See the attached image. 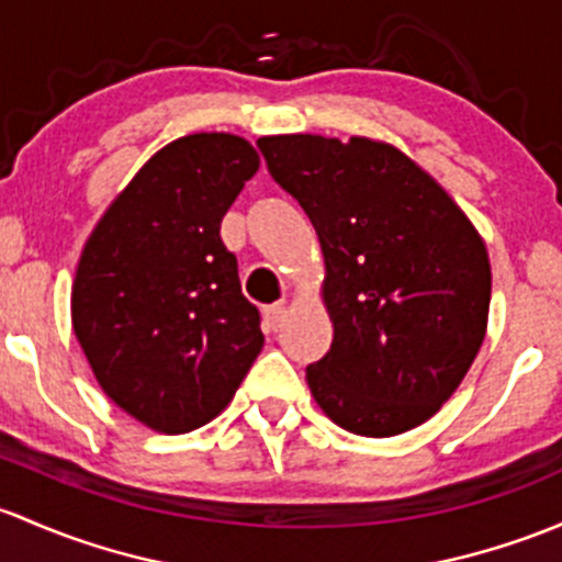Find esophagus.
<instances>
[{"mask_svg":"<svg viewBox=\"0 0 562 562\" xmlns=\"http://www.w3.org/2000/svg\"><path fill=\"white\" fill-rule=\"evenodd\" d=\"M266 326H269L271 330H277V328H282V323H285V317H288V310H285V304H271V306H266Z\"/></svg>","mask_w":562,"mask_h":562,"instance_id":"1","label":"esophagus"}]
</instances>
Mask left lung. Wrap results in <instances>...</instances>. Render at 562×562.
Masks as SVG:
<instances>
[{"label":"left lung","mask_w":562,"mask_h":562,"mask_svg":"<svg viewBox=\"0 0 562 562\" xmlns=\"http://www.w3.org/2000/svg\"><path fill=\"white\" fill-rule=\"evenodd\" d=\"M258 147L321 239L334 341L306 369L317 406L371 439L430 420L487 334L493 274L474 223L390 142L274 134Z\"/></svg>","instance_id":"8db88e82"}]
</instances>
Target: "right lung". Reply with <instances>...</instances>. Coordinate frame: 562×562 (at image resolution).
<instances>
[{
	"mask_svg": "<svg viewBox=\"0 0 562 562\" xmlns=\"http://www.w3.org/2000/svg\"><path fill=\"white\" fill-rule=\"evenodd\" d=\"M261 167L226 132L153 153L86 239L72 330L112 404L158 434L215 420L263 347L221 221Z\"/></svg>",
	"mask_w": 562,
	"mask_h": 562,
	"instance_id": "1",
	"label": "right lung"
}]
</instances>
